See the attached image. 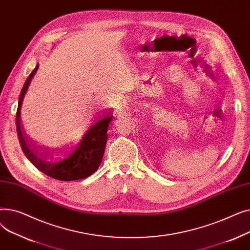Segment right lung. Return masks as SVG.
Returning <instances> with one entry per match:
<instances>
[{"label": "right lung", "instance_id": "add662e5", "mask_svg": "<svg viewBox=\"0 0 250 250\" xmlns=\"http://www.w3.org/2000/svg\"><path fill=\"white\" fill-rule=\"evenodd\" d=\"M34 70L26 79L21 90L16 113L17 133L21 148L27 159L45 175L62 181L84 179L98 169L107 142V128L112 113L97 114L85 130L82 138L73 145L62 150H46L33 145L25 136L21 124V106L29 84L38 70Z\"/></svg>", "mask_w": 250, "mask_h": 250}]
</instances>
